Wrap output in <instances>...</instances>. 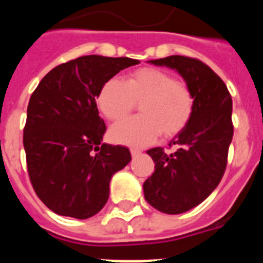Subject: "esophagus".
<instances>
[{
    "mask_svg": "<svg viewBox=\"0 0 263 263\" xmlns=\"http://www.w3.org/2000/svg\"><path fill=\"white\" fill-rule=\"evenodd\" d=\"M130 153H132V157H138L139 154H141V150H139V148H134V147H132L130 148Z\"/></svg>",
    "mask_w": 263,
    "mask_h": 263,
    "instance_id": "esophagus-1",
    "label": "esophagus"
}]
</instances>
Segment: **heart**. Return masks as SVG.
<instances>
[{"instance_id": "1", "label": "heart", "mask_w": 263, "mask_h": 263, "mask_svg": "<svg viewBox=\"0 0 263 263\" xmlns=\"http://www.w3.org/2000/svg\"><path fill=\"white\" fill-rule=\"evenodd\" d=\"M97 106L110 121L130 115L138 104L141 115L113 125L110 138L117 143L145 146L163 137H174L185 129L195 109L191 89L167 72L143 67L130 72L125 81L105 80L96 96Z\"/></svg>"}]
</instances>
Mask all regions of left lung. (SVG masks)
<instances>
[{
  "instance_id": "1",
  "label": "left lung",
  "mask_w": 263,
  "mask_h": 263,
  "mask_svg": "<svg viewBox=\"0 0 263 263\" xmlns=\"http://www.w3.org/2000/svg\"><path fill=\"white\" fill-rule=\"evenodd\" d=\"M150 63L175 69L195 99L190 124L168 143L175 152L147 150L155 171L143 183L146 201L160 212L179 215L205 200L224 175L233 138L232 97L224 81L199 59L173 55Z\"/></svg>"
}]
</instances>
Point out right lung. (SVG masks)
I'll list each match as a JSON object with an SVG mask.
<instances>
[{
	"instance_id": "1",
	"label": "right lung",
	"mask_w": 263,
	"mask_h": 263,
	"mask_svg": "<svg viewBox=\"0 0 263 263\" xmlns=\"http://www.w3.org/2000/svg\"><path fill=\"white\" fill-rule=\"evenodd\" d=\"M139 60L87 55L51 69L32 92L23 130L30 182L48 210L84 220L108 201L129 148L103 143L96 96L104 81Z\"/></svg>"
}]
</instances>
